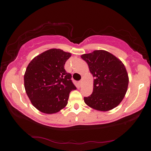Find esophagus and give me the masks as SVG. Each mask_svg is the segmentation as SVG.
<instances>
[{
    "mask_svg": "<svg viewBox=\"0 0 151 151\" xmlns=\"http://www.w3.org/2000/svg\"><path fill=\"white\" fill-rule=\"evenodd\" d=\"M78 86H81V85H82V81H78Z\"/></svg>",
    "mask_w": 151,
    "mask_h": 151,
    "instance_id": "obj_1",
    "label": "esophagus"
}]
</instances>
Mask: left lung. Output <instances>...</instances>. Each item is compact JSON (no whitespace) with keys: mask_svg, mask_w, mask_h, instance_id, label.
<instances>
[{"mask_svg":"<svg viewBox=\"0 0 151 151\" xmlns=\"http://www.w3.org/2000/svg\"><path fill=\"white\" fill-rule=\"evenodd\" d=\"M81 58L87 63L94 77L92 94L84 97L85 103L101 111L118 106L127 93L129 76L121 60L106 50H98Z\"/></svg>","mask_w":151,"mask_h":151,"instance_id":"left-lung-1","label":"left lung"}]
</instances>
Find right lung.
Here are the masks:
<instances>
[{
    "instance_id": "right-lung-1",
    "label": "right lung",
    "mask_w": 151,
    "mask_h": 151,
    "mask_svg": "<svg viewBox=\"0 0 151 151\" xmlns=\"http://www.w3.org/2000/svg\"><path fill=\"white\" fill-rule=\"evenodd\" d=\"M71 54L57 48L35 57L24 76V88L32 105L46 114L56 113L66 106L70 91L76 89L72 75L65 69Z\"/></svg>"
}]
</instances>
